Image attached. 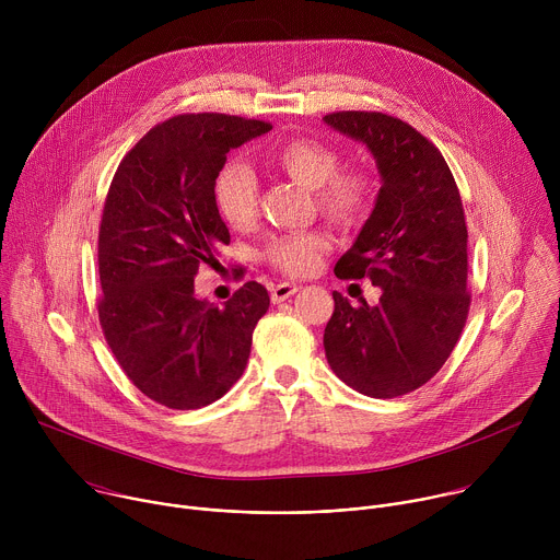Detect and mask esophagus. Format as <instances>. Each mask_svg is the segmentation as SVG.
I'll use <instances>...</instances> for the list:
<instances>
[{"label":"esophagus","instance_id":"esophagus-1","mask_svg":"<svg viewBox=\"0 0 560 560\" xmlns=\"http://www.w3.org/2000/svg\"><path fill=\"white\" fill-rule=\"evenodd\" d=\"M294 292H299V285H296V283H277V285H272L270 296H272L275 303H281V301H285L288 296H292Z\"/></svg>","mask_w":560,"mask_h":560}]
</instances>
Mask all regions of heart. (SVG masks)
Wrapping results in <instances>:
<instances>
[{
	"mask_svg": "<svg viewBox=\"0 0 560 560\" xmlns=\"http://www.w3.org/2000/svg\"><path fill=\"white\" fill-rule=\"evenodd\" d=\"M268 164L310 188L318 212L343 230L363 225L376 203L378 182L372 171L363 166L341 168V152L322 139L305 135L283 139L268 150ZM212 199L230 228L246 230L259 212V184L248 166L232 162L214 175ZM326 246L324 234L296 232L275 238L264 257L288 277H305L316 270Z\"/></svg>",
	"mask_w": 560,
	"mask_h": 560,
	"instance_id": "obj_1",
	"label": "heart"
}]
</instances>
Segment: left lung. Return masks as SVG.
Here are the masks:
<instances>
[{
  "label": "left lung",
  "instance_id": "1",
  "mask_svg": "<svg viewBox=\"0 0 560 560\" xmlns=\"http://www.w3.org/2000/svg\"><path fill=\"white\" fill-rule=\"evenodd\" d=\"M363 141L381 173L376 206L354 246L337 261L339 279H372L376 305L339 292L324 332L335 374L372 398L425 385L452 354L471 303L467 223L441 150L408 121L376 110L324 117Z\"/></svg>",
  "mask_w": 560,
  "mask_h": 560
}]
</instances>
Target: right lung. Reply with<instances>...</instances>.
I'll use <instances>...</instances> for the list:
<instances>
[{
  "mask_svg": "<svg viewBox=\"0 0 560 560\" xmlns=\"http://www.w3.org/2000/svg\"><path fill=\"white\" fill-rule=\"evenodd\" d=\"M270 128L223 113L171 117L126 152L110 182L97 246L100 326L124 374L159 406L206 408L246 370L268 290L248 281L214 307L195 296V275L230 244L214 175L232 148Z\"/></svg>",
  "mask_w": 560,
  "mask_h": 560,
  "instance_id": "add662e5",
  "label": "right lung"
}]
</instances>
